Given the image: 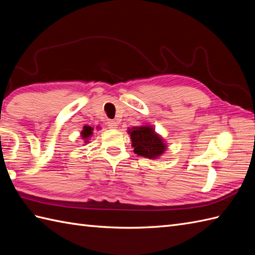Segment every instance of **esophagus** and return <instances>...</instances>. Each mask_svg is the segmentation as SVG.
<instances>
[{
	"label": "esophagus",
	"mask_w": 255,
	"mask_h": 255,
	"mask_svg": "<svg viewBox=\"0 0 255 255\" xmlns=\"http://www.w3.org/2000/svg\"><path fill=\"white\" fill-rule=\"evenodd\" d=\"M107 126H108V128H111V129H115V128H117V123L115 122V121H108L107 122Z\"/></svg>",
	"instance_id": "1"
}]
</instances>
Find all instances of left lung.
I'll list each match as a JSON object with an SVG mask.
<instances>
[{
  "instance_id": "left-lung-1",
  "label": "left lung",
  "mask_w": 255,
  "mask_h": 255,
  "mask_svg": "<svg viewBox=\"0 0 255 255\" xmlns=\"http://www.w3.org/2000/svg\"><path fill=\"white\" fill-rule=\"evenodd\" d=\"M133 152L148 159H155L164 152L166 144L151 126L129 129Z\"/></svg>"
}]
</instances>
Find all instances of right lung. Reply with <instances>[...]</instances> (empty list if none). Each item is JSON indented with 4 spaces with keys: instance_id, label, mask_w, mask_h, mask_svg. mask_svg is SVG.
<instances>
[{
    "instance_id": "add662e5",
    "label": "right lung",
    "mask_w": 255,
    "mask_h": 255,
    "mask_svg": "<svg viewBox=\"0 0 255 255\" xmlns=\"http://www.w3.org/2000/svg\"><path fill=\"white\" fill-rule=\"evenodd\" d=\"M92 133H93V128H92L91 126H84L83 127V130L81 131V136H82V138L84 139L85 143L89 142L88 139L92 136Z\"/></svg>"
}]
</instances>
